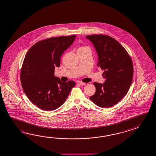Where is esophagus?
Segmentation results:
<instances>
[{
	"label": "esophagus",
	"instance_id": "1",
	"mask_svg": "<svg viewBox=\"0 0 156 156\" xmlns=\"http://www.w3.org/2000/svg\"><path fill=\"white\" fill-rule=\"evenodd\" d=\"M86 83H84V82H79L78 83V84H79V85H80V86H82V85H84Z\"/></svg>",
	"mask_w": 156,
	"mask_h": 156
}]
</instances>
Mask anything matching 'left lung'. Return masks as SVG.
<instances>
[{
	"instance_id": "8db88e82",
	"label": "left lung",
	"mask_w": 156,
	"mask_h": 156,
	"mask_svg": "<svg viewBox=\"0 0 156 156\" xmlns=\"http://www.w3.org/2000/svg\"><path fill=\"white\" fill-rule=\"evenodd\" d=\"M94 44L98 55L97 66L104 70L105 82H94L96 92L90 99L98 106L110 108L127 94L132 84L133 65L124 47L108 35L86 36Z\"/></svg>"
}]
</instances>
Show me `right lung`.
I'll use <instances>...</instances> for the list:
<instances>
[{"instance_id": "right-lung-1", "label": "right lung", "mask_w": 156, "mask_h": 156, "mask_svg": "<svg viewBox=\"0 0 156 156\" xmlns=\"http://www.w3.org/2000/svg\"><path fill=\"white\" fill-rule=\"evenodd\" d=\"M76 35L51 37L37 42L25 56L21 71V84L32 103L45 111L54 110L64 103L75 82H61L54 76L62 54Z\"/></svg>"}]
</instances>
